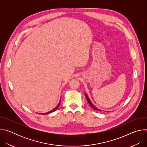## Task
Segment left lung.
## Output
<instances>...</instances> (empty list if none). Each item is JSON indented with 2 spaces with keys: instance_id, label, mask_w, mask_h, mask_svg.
<instances>
[{
  "instance_id": "8db88e82",
  "label": "left lung",
  "mask_w": 147,
  "mask_h": 147,
  "mask_svg": "<svg viewBox=\"0 0 147 147\" xmlns=\"http://www.w3.org/2000/svg\"><path fill=\"white\" fill-rule=\"evenodd\" d=\"M85 95H86V98H87V101H88V103H89V105H90L94 109V110H96V111H101V110L100 109H98V108H97L95 106H94V104L91 102V100L90 99V98H89V97H88V96L87 95V94H86V93H85Z\"/></svg>"
}]
</instances>
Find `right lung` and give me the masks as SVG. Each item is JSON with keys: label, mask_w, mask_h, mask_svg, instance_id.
<instances>
[{"label": "right lung", "mask_w": 147, "mask_h": 147, "mask_svg": "<svg viewBox=\"0 0 147 147\" xmlns=\"http://www.w3.org/2000/svg\"><path fill=\"white\" fill-rule=\"evenodd\" d=\"M60 102H61V100H59V103L57 104V105L56 106V108H55L53 109H52V110H51V111H49V112H47V113H38V114H42V115H47V114H49V113H52V112H55V111H56L58 108H59V106H60Z\"/></svg>", "instance_id": "obj_1"}]
</instances>
